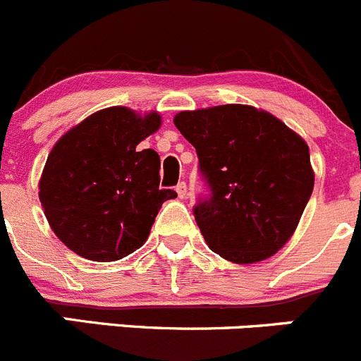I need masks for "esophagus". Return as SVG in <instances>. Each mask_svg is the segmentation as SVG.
<instances>
[{
	"mask_svg": "<svg viewBox=\"0 0 361 361\" xmlns=\"http://www.w3.org/2000/svg\"><path fill=\"white\" fill-rule=\"evenodd\" d=\"M175 191H177L178 198H180V200H184V198L188 197V186H186V183H178L177 188H175Z\"/></svg>",
	"mask_w": 361,
	"mask_h": 361,
	"instance_id": "1",
	"label": "esophagus"
}]
</instances>
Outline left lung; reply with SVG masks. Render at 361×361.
<instances>
[{
  "label": "left lung",
  "mask_w": 361,
  "mask_h": 361,
  "mask_svg": "<svg viewBox=\"0 0 361 361\" xmlns=\"http://www.w3.org/2000/svg\"><path fill=\"white\" fill-rule=\"evenodd\" d=\"M173 123L197 149L211 188V198L195 207L209 248L235 264L260 262L283 248L314 191L307 142L248 104L180 111Z\"/></svg>",
  "instance_id": "1"
}]
</instances>
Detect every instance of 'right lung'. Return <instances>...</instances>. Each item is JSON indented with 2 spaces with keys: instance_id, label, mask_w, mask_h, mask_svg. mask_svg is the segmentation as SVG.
Instances as JSON below:
<instances>
[{
  "instance_id": "add662e5",
  "label": "right lung",
  "mask_w": 361,
  "mask_h": 361,
  "mask_svg": "<svg viewBox=\"0 0 361 361\" xmlns=\"http://www.w3.org/2000/svg\"><path fill=\"white\" fill-rule=\"evenodd\" d=\"M161 115L113 106L68 129L49 152L39 198L56 238L95 262L120 260L143 246L163 202L159 154L138 145Z\"/></svg>"
}]
</instances>
